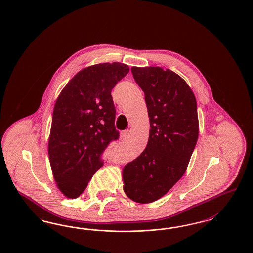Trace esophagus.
I'll use <instances>...</instances> for the list:
<instances>
[{"instance_id":"34e87169","label":"esophagus","mask_w":253,"mask_h":253,"mask_svg":"<svg viewBox=\"0 0 253 253\" xmlns=\"http://www.w3.org/2000/svg\"><path fill=\"white\" fill-rule=\"evenodd\" d=\"M129 134H130V130L127 129V130L122 131L121 133V139H126L129 136Z\"/></svg>"}]
</instances>
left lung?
<instances>
[{
  "label": "left lung",
  "instance_id": "1",
  "mask_svg": "<svg viewBox=\"0 0 253 253\" xmlns=\"http://www.w3.org/2000/svg\"><path fill=\"white\" fill-rule=\"evenodd\" d=\"M131 70L144 92L151 129L144 151L123 169V190L146 204L165 195L185 173L198 138L197 105L189 85L169 69Z\"/></svg>",
  "mask_w": 253,
  "mask_h": 253
}]
</instances>
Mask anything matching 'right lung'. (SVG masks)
I'll return each instance as SVG.
<instances>
[{"mask_svg": "<svg viewBox=\"0 0 253 253\" xmlns=\"http://www.w3.org/2000/svg\"><path fill=\"white\" fill-rule=\"evenodd\" d=\"M129 70L121 62L89 66L73 78L56 101L49 160L58 188L68 198L84 192L104 164V151L120 137L111 92Z\"/></svg>", "mask_w": 253, "mask_h": 253, "instance_id": "right-lung-1", "label": "right lung"}]
</instances>
